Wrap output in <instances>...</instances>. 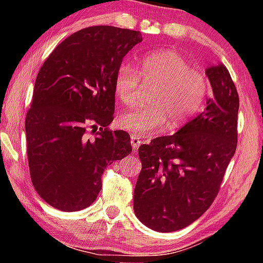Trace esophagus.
Listing matches in <instances>:
<instances>
[{"label":"esophagus","mask_w":263,"mask_h":263,"mask_svg":"<svg viewBox=\"0 0 263 263\" xmlns=\"http://www.w3.org/2000/svg\"><path fill=\"white\" fill-rule=\"evenodd\" d=\"M141 139L139 138V136H136V135H132L130 136V143H132V146H133V149L135 151H138L139 149V147H140V145H141Z\"/></svg>","instance_id":"1"}]
</instances>
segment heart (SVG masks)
<instances>
[{
  "label": "heart",
  "instance_id": "heart-1",
  "mask_svg": "<svg viewBox=\"0 0 263 263\" xmlns=\"http://www.w3.org/2000/svg\"><path fill=\"white\" fill-rule=\"evenodd\" d=\"M143 84L154 87L148 107L123 114L118 128L142 136L166 127L176 129L199 112L208 92V81L200 71L172 50L146 55L140 63ZM140 74L130 64H122L115 75V91L124 105L135 104L140 87Z\"/></svg>",
  "mask_w": 263,
  "mask_h": 263
}]
</instances>
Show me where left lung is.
<instances>
[{
    "label": "left lung",
    "mask_w": 263,
    "mask_h": 263,
    "mask_svg": "<svg viewBox=\"0 0 263 263\" xmlns=\"http://www.w3.org/2000/svg\"><path fill=\"white\" fill-rule=\"evenodd\" d=\"M212 86L203 112L170 136L139 147L142 168L134 212L158 232H174L197 220L213 202L237 147L239 98L224 64L211 66Z\"/></svg>",
    "instance_id": "left-lung-1"
}]
</instances>
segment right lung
I'll return each mask as SVG.
<instances>
[{
    "instance_id": "1",
    "label": "right lung",
    "mask_w": 263,
    "mask_h": 263,
    "mask_svg": "<svg viewBox=\"0 0 263 263\" xmlns=\"http://www.w3.org/2000/svg\"><path fill=\"white\" fill-rule=\"evenodd\" d=\"M141 42L139 31L87 27L60 43L42 66L25 128L32 183L50 206L88 207L105 167L132 153L128 133L107 125L115 114V75ZM88 127L100 128L95 138Z\"/></svg>"
}]
</instances>
